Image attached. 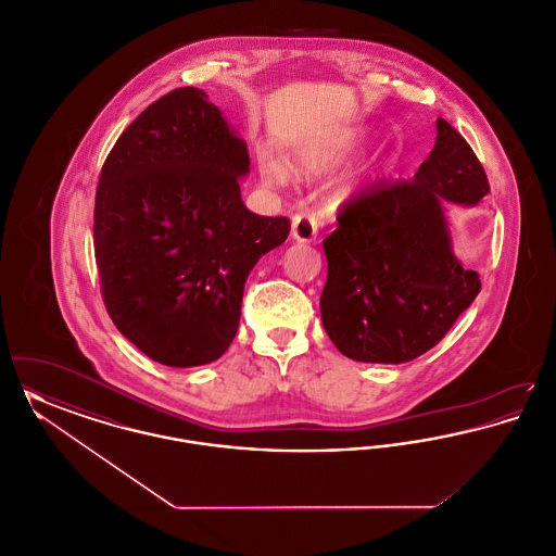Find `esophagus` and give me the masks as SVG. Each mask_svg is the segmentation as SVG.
<instances>
[{"label": "esophagus", "instance_id": "esophagus-1", "mask_svg": "<svg viewBox=\"0 0 556 556\" xmlns=\"http://www.w3.org/2000/svg\"><path fill=\"white\" fill-rule=\"evenodd\" d=\"M291 236L295 241H302V243H311L318 238V227L315 216L306 214V212H300L291 218Z\"/></svg>", "mask_w": 556, "mask_h": 556}]
</instances>
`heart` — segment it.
Instances as JSON below:
<instances>
[{"label":"heart","instance_id":"1","mask_svg":"<svg viewBox=\"0 0 556 556\" xmlns=\"http://www.w3.org/2000/svg\"><path fill=\"white\" fill-rule=\"evenodd\" d=\"M345 154H348V143H320V146L300 150L291 160V168L302 170V173L329 170V168L338 166L345 159ZM261 173L270 184H279V181L288 179V168L283 166V162H279L273 156L261 159Z\"/></svg>","mask_w":556,"mask_h":556}]
</instances>
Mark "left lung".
Returning <instances> with one entry per match:
<instances>
[{
  "instance_id": "obj_1",
  "label": "left lung",
  "mask_w": 556,
  "mask_h": 556,
  "mask_svg": "<svg viewBox=\"0 0 556 556\" xmlns=\"http://www.w3.org/2000/svg\"><path fill=\"white\" fill-rule=\"evenodd\" d=\"M413 181L348 200L325 238L320 317L352 361L400 365L438 344L481 290L452 252L446 204L477 206L490 184L476 152L444 118Z\"/></svg>"
}]
</instances>
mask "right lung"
<instances>
[{
  "mask_svg": "<svg viewBox=\"0 0 556 556\" xmlns=\"http://www.w3.org/2000/svg\"><path fill=\"white\" fill-rule=\"evenodd\" d=\"M245 141L195 87L146 108L100 173L93 248L108 315L166 367L220 358L238 333L243 286L290 236V218L241 202Z\"/></svg>",
  "mask_w": 556,
  "mask_h": 556,
  "instance_id": "add662e5",
  "label": "right lung"
}]
</instances>
